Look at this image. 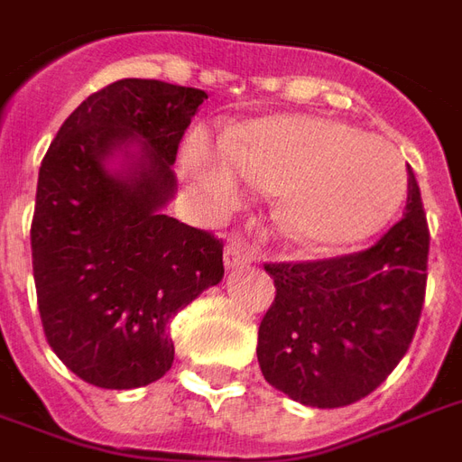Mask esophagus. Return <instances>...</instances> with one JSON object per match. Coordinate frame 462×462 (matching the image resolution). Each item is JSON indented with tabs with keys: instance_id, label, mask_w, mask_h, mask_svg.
Returning <instances> with one entry per match:
<instances>
[{
	"instance_id": "1",
	"label": "esophagus",
	"mask_w": 462,
	"mask_h": 462,
	"mask_svg": "<svg viewBox=\"0 0 462 462\" xmlns=\"http://www.w3.org/2000/svg\"><path fill=\"white\" fill-rule=\"evenodd\" d=\"M254 262V249L249 247L245 240H232L225 247V266L227 269H242Z\"/></svg>"
}]
</instances>
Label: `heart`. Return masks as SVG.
Masks as SVG:
<instances>
[{
	"label": "heart",
	"mask_w": 462,
	"mask_h": 462,
	"mask_svg": "<svg viewBox=\"0 0 462 462\" xmlns=\"http://www.w3.org/2000/svg\"><path fill=\"white\" fill-rule=\"evenodd\" d=\"M180 173L210 213L240 203L245 180L274 190L276 225L313 249L367 240L406 196L394 144L313 115L254 119L225 142L196 129L183 142Z\"/></svg>",
	"instance_id": "obj_1"
}]
</instances>
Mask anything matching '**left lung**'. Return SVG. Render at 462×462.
Returning a JSON list of instances; mask_svg holds the SVG:
<instances>
[{"instance_id": "1", "label": "left lung", "mask_w": 462, "mask_h": 462, "mask_svg": "<svg viewBox=\"0 0 462 462\" xmlns=\"http://www.w3.org/2000/svg\"><path fill=\"white\" fill-rule=\"evenodd\" d=\"M429 225L409 169L406 213L374 247L347 257L266 264L276 299L257 360L274 389L337 409L367 396L404 357L426 293Z\"/></svg>"}]
</instances>
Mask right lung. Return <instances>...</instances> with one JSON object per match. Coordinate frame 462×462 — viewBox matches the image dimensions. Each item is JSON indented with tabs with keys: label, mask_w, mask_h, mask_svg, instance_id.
I'll list each match as a JSON object with an SVG mask.
<instances>
[{
	"label": "right lung",
	"mask_w": 462,
	"mask_h": 462,
	"mask_svg": "<svg viewBox=\"0 0 462 462\" xmlns=\"http://www.w3.org/2000/svg\"><path fill=\"white\" fill-rule=\"evenodd\" d=\"M203 100L196 88L125 78L80 102L43 156L31 222L41 320L88 384L162 379L171 318L222 282V242L163 213Z\"/></svg>",
	"instance_id": "add662e5"
}]
</instances>
